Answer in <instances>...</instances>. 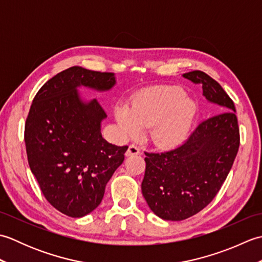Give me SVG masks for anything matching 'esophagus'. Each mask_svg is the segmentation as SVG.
<instances>
[{
	"instance_id": "obj_1",
	"label": "esophagus",
	"mask_w": 262,
	"mask_h": 262,
	"mask_svg": "<svg viewBox=\"0 0 262 262\" xmlns=\"http://www.w3.org/2000/svg\"><path fill=\"white\" fill-rule=\"evenodd\" d=\"M140 153H141L140 147L136 146L135 144H132V145L128 146L126 155H127V157H132V155H138Z\"/></svg>"
}]
</instances>
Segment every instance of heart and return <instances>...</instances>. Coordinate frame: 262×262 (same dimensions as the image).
<instances>
[{
    "instance_id": "obj_1",
    "label": "heart",
    "mask_w": 262,
    "mask_h": 262,
    "mask_svg": "<svg viewBox=\"0 0 262 262\" xmlns=\"http://www.w3.org/2000/svg\"><path fill=\"white\" fill-rule=\"evenodd\" d=\"M198 113L197 103L179 86L145 89L133 98L130 107L117 105L115 118L126 136L147 126V135L159 146H174L187 140Z\"/></svg>"
}]
</instances>
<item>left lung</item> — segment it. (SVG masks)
I'll return each mask as SVG.
<instances>
[{
    "label": "left lung",
    "mask_w": 262,
    "mask_h": 262,
    "mask_svg": "<svg viewBox=\"0 0 262 262\" xmlns=\"http://www.w3.org/2000/svg\"><path fill=\"white\" fill-rule=\"evenodd\" d=\"M183 77L202 84L204 97L220 105L188 140L161 153L145 152L142 192L149 208L165 221H182L204 209L223 185L240 146L234 102L219 82L202 71Z\"/></svg>",
    "instance_id": "obj_1"
}]
</instances>
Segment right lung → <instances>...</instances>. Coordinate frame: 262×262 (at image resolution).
Segmentation results:
<instances>
[{"label": "right lung", "mask_w": 262, "mask_h": 262, "mask_svg": "<svg viewBox=\"0 0 262 262\" xmlns=\"http://www.w3.org/2000/svg\"><path fill=\"white\" fill-rule=\"evenodd\" d=\"M115 84L114 73L73 66L40 88L28 114L25 142L30 170L48 203L70 217L98 207L128 148L104 140L100 130L107 115L97 99L83 101L77 88L108 91Z\"/></svg>", "instance_id": "right-lung-1"}]
</instances>
